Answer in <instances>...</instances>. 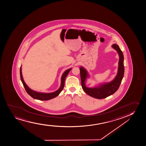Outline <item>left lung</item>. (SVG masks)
Listing matches in <instances>:
<instances>
[{"instance_id":"8db88e82","label":"left lung","mask_w":146,"mask_h":146,"mask_svg":"<svg viewBox=\"0 0 146 146\" xmlns=\"http://www.w3.org/2000/svg\"><path fill=\"white\" fill-rule=\"evenodd\" d=\"M111 47L115 49L118 53L119 55L118 71L117 75L113 80L109 82H105L100 84L95 87L89 88L85 85V82L87 78L89 77L87 71L82 66H80V79L82 82V86L84 91L87 95L94 98L98 99H103L115 93L118 90L122 80L124 74V56L123 52L120 49L117 44H113Z\"/></svg>"}]
</instances>
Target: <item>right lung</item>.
Instances as JSON below:
<instances>
[{
  "instance_id": "right-lung-1",
  "label": "right lung",
  "mask_w": 146,
  "mask_h": 146,
  "mask_svg": "<svg viewBox=\"0 0 146 146\" xmlns=\"http://www.w3.org/2000/svg\"><path fill=\"white\" fill-rule=\"evenodd\" d=\"M71 69H72V68L67 69L64 72V73L62 74V77H61V86L60 88L56 91L52 92V93H49L35 91L34 90H32L28 87V85H27L23 79L22 74L21 66L20 67V75L21 80L24 85V87L25 88V90L27 92V93L29 95L31 96L33 98L36 99V100H48L54 98L59 95V94L60 93V92L62 91V89L64 88V82H65L66 77L67 76L68 74L69 73V72H70V71L71 70Z\"/></svg>"
}]
</instances>
